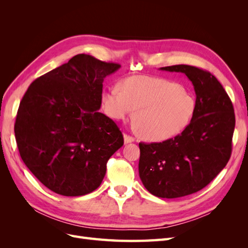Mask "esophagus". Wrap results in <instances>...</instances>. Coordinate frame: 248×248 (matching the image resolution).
<instances>
[{
	"label": "esophagus",
	"mask_w": 248,
	"mask_h": 248,
	"mask_svg": "<svg viewBox=\"0 0 248 248\" xmlns=\"http://www.w3.org/2000/svg\"><path fill=\"white\" fill-rule=\"evenodd\" d=\"M134 141V139L130 136H127V134H124V142L125 144H129V142Z\"/></svg>",
	"instance_id": "34e87169"
}]
</instances>
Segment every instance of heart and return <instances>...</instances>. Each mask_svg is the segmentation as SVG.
Instances as JSON below:
<instances>
[{
  "label": "heart",
  "mask_w": 248,
  "mask_h": 248,
  "mask_svg": "<svg viewBox=\"0 0 248 248\" xmlns=\"http://www.w3.org/2000/svg\"><path fill=\"white\" fill-rule=\"evenodd\" d=\"M107 116L123 121L133 115L140 136L163 141L179 136L191 123L197 101L189 90L163 78L136 76L109 86L101 95Z\"/></svg>",
  "instance_id": "b5f03b06"
}]
</instances>
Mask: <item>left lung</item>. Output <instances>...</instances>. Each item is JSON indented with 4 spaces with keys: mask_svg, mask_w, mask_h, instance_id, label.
Wrapping results in <instances>:
<instances>
[{
    "mask_svg": "<svg viewBox=\"0 0 248 248\" xmlns=\"http://www.w3.org/2000/svg\"><path fill=\"white\" fill-rule=\"evenodd\" d=\"M192 82L197 109L188 127L162 142H140V178L153 196L176 199L206 187L227 166L235 114L226 90L211 73L189 65L161 67Z\"/></svg>",
    "mask_w": 248,
    "mask_h": 248,
    "instance_id": "1",
    "label": "left lung"
}]
</instances>
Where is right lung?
<instances>
[{"label":"right lung","mask_w":248,"mask_h":248,"mask_svg":"<svg viewBox=\"0 0 248 248\" xmlns=\"http://www.w3.org/2000/svg\"><path fill=\"white\" fill-rule=\"evenodd\" d=\"M121 65L79 54L35 79L14 125L22 161L48 189L79 197L98 188L109 157L124 144L111 119L98 111L102 82Z\"/></svg>","instance_id":"add662e5"}]
</instances>
